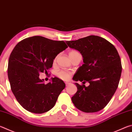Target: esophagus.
<instances>
[{"instance_id": "34e87169", "label": "esophagus", "mask_w": 132, "mask_h": 132, "mask_svg": "<svg viewBox=\"0 0 132 132\" xmlns=\"http://www.w3.org/2000/svg\"><path fill=\"white\" fill-rule=\"evenodd\" d=\"M70 82H65V84H66V86H70Z\"/></svg>"}]
</instances>
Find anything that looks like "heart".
<instances>
[{
    "label": "heart",
    "mask_w": 132,
    "mask_h": 132,
    "mask_svg": "<svg viewBox=\"0 0 132 132\" xmlns=\"http://www.w3.org/2000/svg\"><path fill=\"white\" fill-rule=\"evenodd\" d=\"M79 53L77 52L76 51L72 50L70 52H69V56H70L73 54H75V53ZM57 56L55 57L54 60H53V62H55L56 60ZM72 75V72L68 70H61L59 71H57L56 73V76L58 78L61 79L63 80H68L70 79V77Z\"/></svg>",
    "instance_id": "1"
}]
</instances>
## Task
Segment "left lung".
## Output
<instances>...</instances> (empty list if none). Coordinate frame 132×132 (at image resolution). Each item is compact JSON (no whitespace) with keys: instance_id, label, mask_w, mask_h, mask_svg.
<instances>
[{"instance_id":"1","label":"left lung","mask_w":132,"mask_h":132,"mask_svg":"<svg viewBox=\"0 0 132 132\" xmlns=\"http://www.w3.org/2000/svg\"><path fill=\"white\" fill-rule=\"evenodd\" d=\"M68 46L79 51L84 64L73 79L88 81L86 87L76 82L77 91L71 97L77 109L87 113L96 112L106 106L118 87L122 72L120 58L117 49L106 39L95 35L67 41Z\"/></svg>"}]
</instances>
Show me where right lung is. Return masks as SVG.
Returning a JSON list of instances; mask_svg holds the SVG:
<instances>
[{
    "label": "right lung",
    "instance_id": "obj_1",
    "mask_svg": "<svg viewBox=\"0 0 132 132\" xmlns=\"http://www.w3.org/2000/svg\"><path fill=\"white\" fill-rule=\"evenodd\" d=\"M68 46L64 41L41 36L27 38L13 49L7 75L11 90L19 103L30 112L42 113L54 106L65 84L57 77L45 84L40 73H47L53 59Z\"/></svg>",
    "mask_w": 132,
    "mask_h": 132
}]
</instances>
